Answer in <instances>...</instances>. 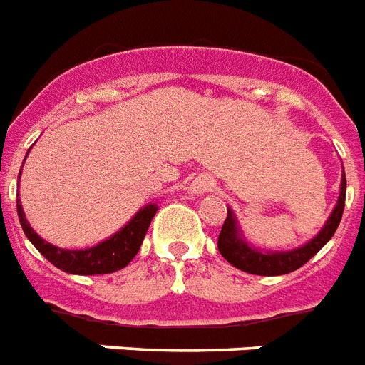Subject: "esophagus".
I'll list each match as a JSON object with an SVG mask.
<instances>
[{"label": "esophagus", "mask_w": 365, "mask_h": 365, "mask_svg": "<svg viewBox=\"0 0 365 365\" xmlns=\"http://www.w3.org/2000/svg\"><path fill=\"white\" fill-rule=\"evenodd\" d=\"M212 186H214V180L210 179V177L201 175V177H197V179H195L194 182H192L190 190H192L194 194L203 195V194H207V192H210V190H212Z\"/></svg>", "instance_id": "obj_1"}]
</instances>
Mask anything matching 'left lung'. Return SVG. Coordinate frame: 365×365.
I'll return each mask as SVG.
<instances>
[{
    "label": "left lung",
    "mask_w": 365,
    "mask_h": 365,
    "mask_svg": "<svg viewBox=\"0 0 365 365\" xmlns=\"http://www.w3.org/2000/svg\"><path fill=\"white\" fill-rule=\"evenodd\" d=\"M345 190H347V180H345V173L341 175V188H339L338 205L332 210L331 217L325 223L319 235L312 238L303 247H297L294 251H286V253H262L258 249L249 247L244 240L240 238L238 227H236L235 214L230 208H227V217L223 221L221 232L217 236V249H220L221 257L225 258L227 262L232 264L235 267L242 269L251 275H286L310 260L314 255L334 236L336 229H338L339 221H341V214H344L345 207Z\"/></svg>",
    "instance_id": "left-lung-1"
}]
</instances>
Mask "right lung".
I'll use <instances>...</instances> for the list:
<instances>
[{"mask_svg":"<svg viewBox=\"0 0 365 365\" xmlns=\"http://www.w3.org/2000/svg\"><path fill=\"white\" fill-rule=\"evenodd\" d=\"M16 208L20 225L27 238L31 240V244L38 249L40 255L48 258L53 266L73 275H103V273H114L125 267L140 251L149 223L157 214V205H148L112 238L105 240L96 247L70 251V249H61L57 245L48 244L31 229L26 214L21 210L20 199H16Z\"/></svg>","mask_w":365,"mask_h":365,"instance_id":"right-lung-1","label":"right lung"}]
</instances>
